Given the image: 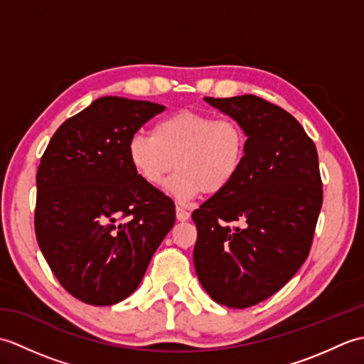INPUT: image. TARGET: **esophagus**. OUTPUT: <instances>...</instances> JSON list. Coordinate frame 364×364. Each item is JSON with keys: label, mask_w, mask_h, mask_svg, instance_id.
Instances as JSON below:
<instances>
[{"label": "esophagus", "mask_w": 364, "mask_h": 364, "mask_svg": "<svg viewBox=\"0 0 364 364\" xmlns=\"http://www.w3.org/2000/svg\"><path fill=\"white\" fill-rule=\"evenodd\" d=\"M189 218H191V214H189L186 210H183L181 206H176V219H178V220H180V222H186Z\"/></svg>", "instance_id": "1"}]
</instances>
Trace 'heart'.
<instances>
[{
    "label": "heart",
    "mask_w": 364,
    "mask_h": 364,
    "mask_svg": "<svg viewBox=\"0 0 364 364\" xmlns=\"http://www.w3.org/2000/svg\"><path fill=\"white\" fill-rule=\"evenodd\" d=\"M247 153V133L235 119L197 111H178L154 123L151 134L136 133L128 142V158L136 173L150 186H161L178 202L202 192L215 196L236 180Z\"/></svg>",
    "instance_id": "1"
}]
</instances>
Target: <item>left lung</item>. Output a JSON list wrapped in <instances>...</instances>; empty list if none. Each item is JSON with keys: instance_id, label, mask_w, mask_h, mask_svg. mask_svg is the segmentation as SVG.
<instances>
[{"instance_id": "left-lung-1", "label": "left lung", "mask_w": 364, "mask_h": 364, "mask_svg": "<svg viewBox=\"0 0 364 364\" xmlns=\"http://www.w3.org/2000/svg\"><path fill=\"white\" fill-rule=\"evenodd\" d=\"M247 133L241 172L192 213L194 264L218 304L249 308L274 296L310 255L322 208L316 145L300 123L257 95L205 98Z\"/></svg>"}]
</instances>
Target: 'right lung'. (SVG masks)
<instances>
[{
	"mask_svg": "<svg viewBox=\"0 0 364 364\" xmlns=\"http://www.w3.org/2000/svg\"><path fill=\"white\" fill-rule=\"evenodd\" d=\"M166 107L102 97L53 134L37 168L38 247L67 292L89 305L127 299L175 223V203L136 173L128 142Z\"/></svg>",
	"mask_w": 364,
	"mask_h": 364,
	"instance_id": "obj_1",
	"label": "right lung"
}]
</instances>
